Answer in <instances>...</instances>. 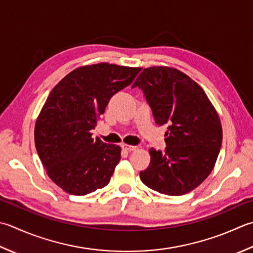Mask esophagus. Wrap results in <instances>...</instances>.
Masks as SVG:
<instances>
[{
	"mask_svg": "<svg viewBox=\"0 0 253 253\" xmlns=\"http://www.w3.org/2000/svg\"><path fill=\"white\" fill-rule=\"evenodd\" d=\"M122 148H123V150L128 151V152L136 150V147L135 146H130V145H122Z\"/></svg>",
	"mask_w": 253,
	"mask_h": 253,
	"instance_id": "obj_1",
	"label": "esophagus"
}]
</instances>
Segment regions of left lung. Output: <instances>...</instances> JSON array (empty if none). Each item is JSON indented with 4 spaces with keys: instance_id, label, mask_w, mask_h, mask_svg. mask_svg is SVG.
Here are the masks:
<instances>
[{
    "instance_id": "8db88e82",
    "label": "left lung",
    "mask_w": 253,
    "mask_h": 253,
    "mask_svg": "<svg viewBox=\"0 0 253 253\" xmlns=\"http://www.w3.org/2000/svg\"><path fill=\"white\" fill-rule=\"evenodd\" d=\"M131 87L142 91L157 125H168L166 149L149 150L151 161L140 172L141 181L172 196L196 189L214 169L222 140L218 114L206 93L168 67L143 69Z\"/></svg>"
}]
</instances>
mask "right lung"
I'll use <instances>...</instances> for the list:
<instances>
[{
	"mask_svg": "<svg viewBox=\"0 0 253 253\" xmlns=\"http://www.w3.org/2000/svg\"><path fill=\"white\" fill-rule=\"evenodd\" d=\"M140 70L110 63L81 67L49 94L35 125V145L49 177L69 194L86 195L110 183L121 147L92 139L91 130L111 97Z\"/></svg>",
	"mask_w": 253,
	"mask_h": 253,
	"instance_id": "add662e5",
	"label": "right lung"
}]
</instances>
